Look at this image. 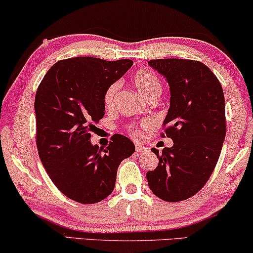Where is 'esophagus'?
Listing matches in <instances>:
<instances>
[{"label":"esophagus","instance_id":"1","mask_svg":"<svg viewBox=\"0 0 253 253\" xmlns=\"http://www.w3.org/2000/svg\"><path fill=\"white\" fill-rule=\"evenodd\" d=\"M135 150H136L137 154H142V152L149 151V148L143 147V145H136V147H135Z\"/></svg>","mask_w":253,"mask_h":253}]
</instances>
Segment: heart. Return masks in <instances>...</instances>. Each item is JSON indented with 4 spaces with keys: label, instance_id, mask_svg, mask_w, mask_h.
<instances>
[{
    "label": "heart",
    "instance_id": "1",
    "mask_svg": "<svg viewBox=\"0 0 253 253\" xmlns=\"http://www.w3.org/2000/svg\"><path fill=\"white\" fill-rule=\"evenodd\" d=\"M131 81H133L135 88H136L145 98L149 99V101L158 98L162 94L163 87L161 80H159L158 77L149 69H141L136 71V72L134 73L133 78H131ZM119 83L116 81V83L111 84L108 88H106V90L104 92V98H103L104 99V104L106 108H112L113 104H115L116 96L117 92L119 90ZM150 127L151 123L148 122V120H143V122L137 124V125H129L127 128L131 136L137 138L141 136L142 130Z\"/></svg>",
    "mask_w": 253,
    "mask_h": 253
}]
</instances>
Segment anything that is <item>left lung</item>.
<instances>
[{
	"label": "left lung",
	"instance_id": "left-lung-1",
	"mask_svg": "<svg viewBox=\"0 0 253 253\" xmlns=\"http://www.w3.org/2000/svg\"><path fill=\"white\" fill-rule=\"evenodd\" d=\"M149 65L166 78L170 102L162 137L173 140L162 154L151 149L158 166L147 172L156 196L180 202L194 196L211 176L226 136L225 96L211 70L198 60L151 59Z\"/></svg>",
	"mask_w": 253,
	"mask_h": 253
}]
</instances>
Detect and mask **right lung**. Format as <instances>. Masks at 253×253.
<instances>
[{"label": "right lung", "mask_w": 253, "mask_h": 253, "mask_svg": "<svg viewBox=\"0 0 253 253\" xmlns=\"http://www.w3.org/2000/svg\"><path fill=\"white\" fill-rule=\"evenodd\" d=\"M133 64L95 57L59 60L45 73L35 95L37 147L49 177L60 193L95 204L115 189L117 170L135 145L120 134L104 149L90 142L104 116V92Z\"/></svg>", "instance_id": "add662e5"}]
</instances>
